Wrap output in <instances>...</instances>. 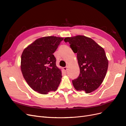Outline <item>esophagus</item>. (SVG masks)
<instances>
[{"label": "esophagus", "mask_w": 126, "mask_h": 126, "mask_svg": "<svg viewBox=\"0 0 126 126\" xmlns=\"http://www.w3.org/2000/svg\"><path fill=\"white\" fill-rule=\"evenodd\" d=\"M63 69L64 71H66L67 70V66L63 67Z\"/></svg>", "instance_id": "esophagus-1"}]
</instances>
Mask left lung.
Listing matches in <instances>:
<instances>
[{"mask_svg": "<svg viewBox=\"0 0 126 126\" xmlns=\"http://www.w3.org/2000/svg\"><path fill=\"white\" fill-rule=\"evenodd\" d=\"M72 51L77 53L80 74L72 80V84L78 91L86 94L96 90L102 83L108 70V60L104 49L90 38L84 36L67 37Z\"/></svg>", "mask_w": 126, "mask_h": 126, "instance_id": "1", "label": "left lung"}]
</instances>
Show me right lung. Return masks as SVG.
<instances>
[{"mask_svg":"<svg viewBox=\"0 0 126 126\" xmlns=\"http://www.w3.org/2000/svg\"><path fill=\"white\" fill-rule=\"evenodd\" d=\"M62 37L48 36L37 39L26 47L21 57V70L25 80L32 88L46 94L56 91L62 74L56 66L55 52Z\"/></svg>","mask_w":126,"mask_h":126,"instance_id":"right-lung-1","label":"right lung"}]
</instances>
